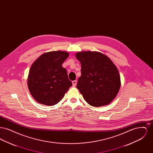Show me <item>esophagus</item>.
Returning <instances> with one entry per match:
<instances>
[{"label":"esophagus","instance_id":"esophagus-1","mask_svg":"<svg viewBox=\"0 0 153 153\" xmlns=\"http://www.w3.org/2000/svg\"><path fill=\"white\" fill-rule=\"evenodd\" d=\"M77 84V80H74L72 81V85L73 87H76Z\"/></svg>","mask_w":153,"mask_h":153}]
</instances>
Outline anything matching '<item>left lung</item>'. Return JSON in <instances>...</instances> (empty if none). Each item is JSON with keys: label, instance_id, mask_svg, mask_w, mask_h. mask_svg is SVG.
Listing matches in <instances>:
<instances>
[{"label": "left lung", "instance_id": "8db88e82", "mask_svg": "<svg viewBox=\"0 0 153 153\" xmlns=\"http://www.w3.org/2000/svg\"><path fill=\"white\" fill-rule=\"evenodd\" d=\"M76 57L81 63V73L77 88L84 100L93 107L108 105L120 88L117 66L107 56L98 51H80Z\"/></svg>", "mask_w": 153, "mask_h": 153}]
</instances>
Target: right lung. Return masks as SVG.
<instances>
[{
    "label": "right lung",
    "mask_w": 153,
    "mask_h": 153,
    "mask_svg": "<svg viewBox=\"0 0 153 153\" xmlns=\"http://www.w3.org/2000/svg\"><path fill=\"white\" fill-rule=\"evenodd\" d=\"M69 56L66 51L46 52L33 63L27 77L30 92L36 102L54 105L60 102L72 85L62 64Z\"/></svg>",
    "instance_id": "add662e5"
}]
</instances>
